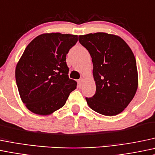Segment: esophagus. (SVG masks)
Listing matches in <instances>:
<instances>
[{"label": "esophagus", "instance_id": "obj_1", "mask_svg": "<svg viewBox=\"0 0 155 155\" xmlns=\"http://www.w3.org/2000/svg\"><path fill=\"white\" fill-rule=\"evenodd\" d=\"M83 81H84V79H82V78H81L80 79H79V81H78V85H79V87H82V84H83Z\"/></svg>", "mask_w": 155, "mask_h": 155}]
</instances>
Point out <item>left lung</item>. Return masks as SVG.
I'll use <instances>...</instances> for the list:
<instances>
[{"label": "left lung", "instance_id": "obj_1", "mask_svg": "<svg viewBox=\"0 0 155 155\" xmlns=\"http://www.w3.org/2000/svg\"><path fill=\"white\" fill-rule=\"evenodd\" d=\"M79 41L90 53L96 93L86 97L92 110L105 116L119 114L128 105L138 87L137 63L123 38L105 32L79 35Z\"/></svg>", "mask_w": 155, "mask_h": 155}]
</instances>
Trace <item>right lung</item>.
Wrapping results in <instances>:
<instances>
[{
    "instance_id": "1",
    "label": "right lung",
    "mask_w": 155,
    "mask_h": 155,
    "mask_svg": "<svg viewBox=\"0 0 155 155\" xmlns=\"http://www.w3.org/2000/svg\"><path fill=\"white\" fill-rule=\"evenodd\" d=\"M78 36L45 33L27 45L15 68L19 94L32 113L46 116L64 105L77 82L69 79L66 55Z\"/></svg>"
}]
</instances>
